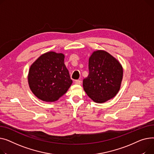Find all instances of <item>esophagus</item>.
I'll return each instance as SVG.
<instances>
[{"mask_svg": "<svg viewBox=\"0 0 154 154\" xmlns=\"http://www.w3.org/2000/svg\"><path fill=\"white\" fill-rule=\"evenodd\" d=\"M81 81L80 80H76L75 81V84L76 85H81Z\"/></svg>", "mask_w": 154, "mask_h": 154, "instance_id": "1", "label": "esophagus"}]
</instances>
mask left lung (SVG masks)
Here are the masks:
<instances>
[{"label": "left lung", "mask_w": 154, "mask_h": 154, "mask_svg": "<svg viewBox=\"0 0 154 154\" xmlns=\"http://www.w3.org/2000/svg\"><path fill=\"white\" fill-rule=\"evenodd\" d=\"M89 75L83 86L87 95L97 103H103L119 92L123 78V68L116 58L99 50L89 58Z\"/></svg>", "instance_id": "left-lung-1"}]
</instances>
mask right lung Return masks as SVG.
<instances>
[{"label":"right lung","mask_w":154,"mask_h":154,"mask_svg":"<svg viewBox=\"0 0 154 154\" xmlns=\"http://www.w3.org/2000/svg\"><path fill=\"white\" fill-rule=\"evenodd\" d=\"M65 55L48 51L30 66L28 83L33 94L45 102H54L64 95L73 81L65 63Z\"/></svg>","instance_id":"add662e5"}]
</instances>
